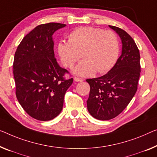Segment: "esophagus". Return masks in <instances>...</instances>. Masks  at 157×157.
<instances>
[{
  "label": "esophagus",
  "instance_id": "34e87169",
  "mask_svg": "<svg viewBox=\"0 0 157 157\" xmlns=\"http://www.w3.org/2000/svg\"><path fill=\"white\" fill-rule=\"evenodd\" d=\"M74 80L75 82H82L83 80L82 78H77V77H75L74 78Z\"/></svg>",
  "mask_w": 157,
  "mask_h": 157
}]
</instances>
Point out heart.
Wrapping results in <instances>:
<instances>
[{"mask_svg":"<svg viewBox=\"0 0 157 157\" xmlns=\"http://www.w3.org/2000/svg\"><path fill=\"white\" fill-rule=\"evenodd\" d=\"M58 51L65 67H72L80 58L83 60L77 65L75 73L90 77L97 71L106 73L116 64L120 52L118 36L111 30L82 27L72 31L68 42L60 41Z\"/></svg>","mask_w":157,"mask_h":157,"instance_id":"1","label":"heart"}]
</instances>
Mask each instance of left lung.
<instances>
[{"mask_svg":"<svg viewBox=\"0 0 157 157\" xmlns=\"http://www.w3.org/2000/svg\"><path fill=\"white\" fill-rule=\"evenodd\" d=\"M109 26L121 37L122 53L106 75L86 79L90 86L88 111L101 121L115 118L126 108L137 92L141 68L140 51L133 39L121 28Z\"/></svg>","mask_w":157,"mask_h":157,"instance_id":"obj_1","label":"left lung"}]
</instances>
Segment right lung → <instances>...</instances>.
<instances>
[{"label": "right lung", "instance_id": "add662e5", "mask_svg": "<svg viewBox=\"0 0 157 157\" xmlns=\"http://www.w3.org/2000/svg\"><path fill=\"white\" fill-rule=\"evenodd\" d=\"M65 27L50 22L38 25L17 46L13 62L15 94L23 109L32 118L46 121L61 112L64 96L73 82L58 64L54 56L53 34Z\"/></svg>", "mask_w": 157, "mask_h": 157}]
</instances>
